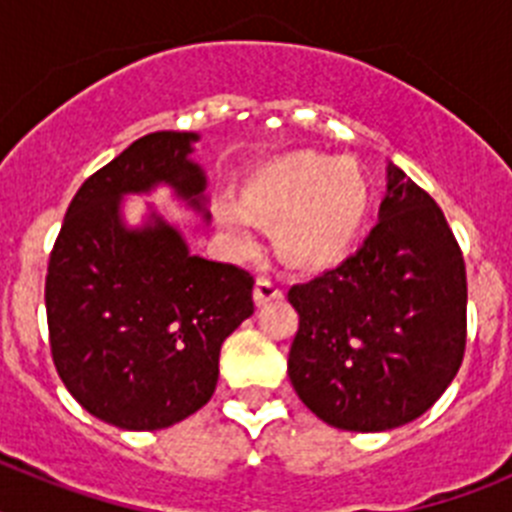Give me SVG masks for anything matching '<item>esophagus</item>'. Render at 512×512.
I'll list each match as a JSON object with an SVG mask.
<instances>
[{
    "label": "esophagus",
    "mask_w": 512,
    "mask_h": 512,
    "mask_svg": "<svg viewBox=\"0 0 512 512\" xmlns=\"http://www.w3.org/2000/svg\"><path fill=\"white\" fill-rule=\"evenodd\" d=\"M274 300H282V289L274 287L269 279H256V287H253V302H256V307H264Z\"/></svg>",
    "instance_id": "obj_1"
}]
</instances>
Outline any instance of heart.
Here are the masks:
<instances>
[{
  "label": "heart",
  "instance_id": "b5f03b06",
  "mask_svg": "<svg viewBox=\"0 0 512 512\" xmlns=\"http://www.w3.org/2000/svg\"><path fill=\"white\" fill-rule=\"evenodd\" d=\"M369 205L372 189L354 161L292 153L256 171L241 200L220 194L215 217L238 253L256 248V223H266L274 225V246L284 264L325 271L351 256Z\"/></svg>",
  "mask_w": 512,
  "mask_h": 512
}]
</instances>
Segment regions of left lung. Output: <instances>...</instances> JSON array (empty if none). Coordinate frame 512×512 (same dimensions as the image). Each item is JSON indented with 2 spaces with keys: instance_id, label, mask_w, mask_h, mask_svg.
Returning <instances> with one entry per match:
<instances>
[{
  "instance_id": "1",
  "label": "left lung",
  "mask_w": 512,
  "mask_h": 512,
  "mask_svg": "<svg viewBox=\"0 0 512 512\" xmlns=\"http://www.w3.org/2000/svg\"><path fill=\"white\" fill-rule=\"evenodd\" d=\"M287 297L300 315L289 382L333 428H400L431 408L459 372L464 259L436 202L392 161L364 246Z\"/></svg>"
}]
</instances>
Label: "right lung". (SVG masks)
Returning <instances> with one entry per match:
<instances>
[{"instance_id":"right-lung-1","label":"right lung","mask_w":512,"mask_h":512,"mask_svg":"<svg viewBox=\"0 0 512 512\" xmlns=\"http://www.w3.org/2000/svg\"><path fill=\"white\" fill-rule=\"evenodd\" d=\"M200 133L143 135L81 184L53 246L45 310L58 377L81 408L122 431H161L207 405L225 338L253 315V277L189 251L146 202L166 187L210 223Z\"/></svg>"}]
</instances>
